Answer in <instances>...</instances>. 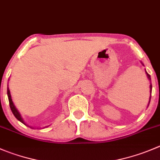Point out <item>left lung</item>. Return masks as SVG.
I'll use <instances>...</instances> for the list:
<instances>
[{"label": "left lung", "mask_w": 160, "mask_h": 160, "mask_svg": "<svg viewBox=\"0 0 160 160\" xmlns=\"http://www.w3.org/2000/svg\"><path fill=\"white\" fill-rule=\"evenodd\" d=\"M146 74H147V77H148V80H151V76H150L149 74H148V72H146ZM150 89H151V91H152V84L150 85Z\"/></svg>", "instance_id": "left-lung-1"}]
</instances>
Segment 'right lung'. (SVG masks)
I'll return each instance as SVG.
<instances>
[{
  "label": "right lung",
  "mask_w": 160,
  "mask_h": 160,
  "mask_svg": "<svg viewBox=\"0 0 160 160\" xmlns=\"http://www.w3.org/2000/svg\"><path fill=\"white\" fill-rule=\"evenodd\" d=\"M7 93H8V101H9V105H10V108H11V110H12V113H13L14 116H15V118H16L18 120H19L20 122H22V123H24V124H26V123H24V121L22 120V119L21 116H20L19 112H18V110L16 109V108L15 107V105H14L13 102H12V98H11V94H10V91H9L8 90V91H7Z\"/></svg>",
  "instance_id": "obj_1"
}]
</instances>
